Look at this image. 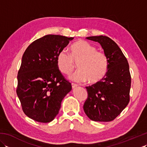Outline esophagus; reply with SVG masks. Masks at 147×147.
I'll return each instance as SVG.
<instances>
[{
  "instance_id": "1",
  "label": "esophagus",
  "mask_w": 147,
  "mask_h": 147,
  "mask_svg": "<svg viewBox=\"0 0 147 147\" xmlns=\"http://www.w3.org/2000/svg\"><path fill=\"white\" fill-rule=\"evenodd\" d=\"M71 85H72V88H76V87H77V86H78V85H77V84H76V83H71Z\"/></svg>"
}]
</instances>
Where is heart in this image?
<instances>
[{
    "mask_svg": "<svg viewBox=\"0 0 147 147\" xmlns=\"http://www.w3.org/2000/svg\"><path fill=\"white\" fill-rule=\"evenodd\" d=\"M57 67L62 74L69 75L77 64L78 69L71 76L74 82L96 83L101 81L107 73L109 60L107 55L97 51L94 45L84 40H79L70 47L69 55L65 51L58 53L56 57Z\"/></svg>",
    "mask_w": 147,
    "mask_h": 147,
    "instance_id": "heart-1",
    "label": "heart"
}]
</instances>
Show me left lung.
Listing matches in <instances>:
<instances>
[{
	"label": "left lung",
	"mask_w": 147,
	"mask_h": 147,
	"mask_svg": "<svg viewBox=\"0 0 147 147\" xmlns=\"http://www.w3.org/2000/svg\"><path fill=\"white\" fill-rule=\"evenodd\" d=\"M101 45L109 60L107 73L101 81L86 86L88 97L83 105L85 114L94 121L115 119L130 100L131 78L127 59L117 43L106 36L86 38Z\"/></svg>",
	"instance_id": "8db88e82"
}]
</instances>
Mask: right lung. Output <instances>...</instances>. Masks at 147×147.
I'll return each instance as SVG.
<instances>
[{"mask_svg":"<svg viewBox=\"0 0 147 147\" xmlns=\"http://www.w3.org/2000/svg\"><path fill=\"white\" fill-rule=\"evenodd\" d=\"M73 38L47 35L33 42L22 57L16 93L23 111L40 123H49L59 113L61 102L72 89L59 70L56 57Z\"/></svg>","mask_w":147,"mask_h":147,"instance_id":"1","label":"right lung"}]
</instances>
